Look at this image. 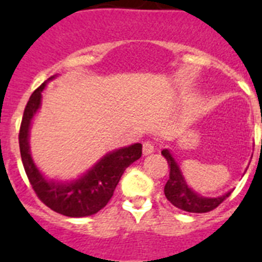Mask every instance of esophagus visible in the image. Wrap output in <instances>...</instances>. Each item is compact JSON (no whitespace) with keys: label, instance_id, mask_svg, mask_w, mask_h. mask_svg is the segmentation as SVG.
<instances>
[{"label":"esophagus","instance_id":"1","mask_svg":"<svg viewBox=\"0 0 262 262\" xmlns=\"http://www.w3.org/2000/svg\"><path fill=\"white\" fill-rule=\"evenodd\" d=\"M155 151V144L152 142H144L143 143V154L149 155Z\"/></svg>","mask_w":262,"mask_h":262}]
</instances>
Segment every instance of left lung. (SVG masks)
<instances>
[{
  "label": "left lung",
  "mask_w": 262,
  "mask_h": 262,
  "mask_svg": "<svg viewBox=\"0 0 262 262\" xmlns=\"http://www.w3.org/2000/svg\"><path fill=\"white\" fill-rule=\"evenodd\" d=\"M161 155L166 159L168 166L170 169L169 170V180L164 187V193H165L166 200L178 209L187 212H198V214L200 212L201 214L209 212L216 209L227 196L231 195V191H228L224 195L216 196V198H206V196L194 193L186 185L184 176L180 170V166L174 161L172 155L169 154L168 149H163Z\"/></svg>",
  "instance_id": "1"
}]
</instances>
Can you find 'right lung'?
Here are the masks:
<instances>
[{
  "mask_svg": "<svg viewBox=\"0 0 262 262\" xmlns=\"http://www.w3.org/2000/svg\"><path fill=\"white\" fill-rule=\"evenodd\" d=\"M46 85L47 81L31 94L23 113L18 138L23 168L35 194L47 207L66 216H90L107 205L126 168L142 156V144L136 143L110 152L76 181L66 184L47 181L32 161L29 145L30 124L40 106Z\"/></svg>",
  "mask_w": 262,
  "mask_h": 262,
  "instance_id": "obj_1",
  "label": "right lung"
}]
</instances>
